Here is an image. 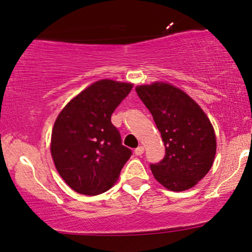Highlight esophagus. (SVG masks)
<instances>
[{
    "mask_svg": "<svg viewBox=\"0 0 252 252\" xmlns=\"http://www.w3.org/2000/svg\"><path fill=\"white\" fill-rule=\"evenodd\" d=\"M143 153H144V148L142 147V145H139L138 148H136V149H135V155L136 156H141Z\"/></svg>",
    "mask_w": 252,
    "mask_h": 252,
    "instance_id": "34e87169",
    "label": "esophagus"
}]
</instances>
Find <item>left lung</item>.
<instances>
[{
	"mask_svg": "<svg viewBox=\"0 0 252 252\" xmlns=\"http://www.w3.org/2000/svg\"><path fill=\"white\" fill-rule=\"evenodd\" d=\"M136 93L164 142V158L150 164L154 177L172 191L190 189L208 174L216 155V136L208 116L191 97L170 84L139 86Z\"/></svg>",
	"mask_w": 252,
	"mask_h": 252,
	"instance_id": "left-lung-1",
	"label": "left lung"
}]
</instances>
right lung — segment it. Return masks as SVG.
Instances as JSON below:
<instances>
[{
  "mask_svg": "<svg viewBox=\"0 0 252 252\" xmlns=\"http://www.w3.org/2000/svg\"><path fill=\"white\" fill-rule=\"evenodd\" d=\"M131 88L130 83L97 81L57 116L51 156L61 177L76 192L90 196L105 192L132 155L111 123V115Z\"/></svg>",
  "mask_w": 252,
  "mask_h": 252,
  "instance_id": "1",
  "label": "right lung"
}]
</instances>
